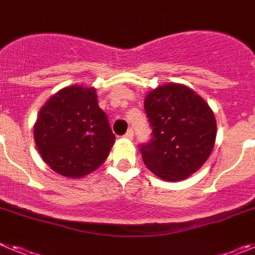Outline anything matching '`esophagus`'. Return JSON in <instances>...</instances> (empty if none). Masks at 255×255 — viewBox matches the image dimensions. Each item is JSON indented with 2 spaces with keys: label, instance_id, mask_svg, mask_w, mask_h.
<instances>
[{
  "label": "esophagus",
  "instance_id": "obj_1",
  "mask_svg": "<svg viewBox=\"0 0 255 255\" xmlns=\"http://www.w3.org/2000/svg\"><path fill=\"white\" fill-rule=\"evenodd\" d=\"M132 136H134V131H132V129H129V130H128V131H126L125 138L132 139Z\"/></svg>",
  "mask_w": 255,
  "mask_h": 255
}]
</instances>
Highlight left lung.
I'll return each mask as SVG.
<instances>
[{
    "label": "left lung",
    "mask_w": 255,
    "mask_h": 255,
    "mask_svg": "<svg viewBox=\"0 0 255 255\" xmlns=\"http://www.w3.org/2000/svg\"><path fill=\"white\" fill-rule=\"evenodd\" d=\"M144 110L153 135L140 145L145 166L166 181H181L197 172L213 150L217 134L208 103L186 85L168 83L145 96Z\"/></svg>",
    "instance_id": "left-lung-1"
}]
</instances>
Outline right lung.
Wrapping results in <instances>:
<instances>
[{"label": "right lung", "mask_w": 255, "mask_h": 255, "mask_svg": "<svg viewBox=\"0 0 255 255\" xmlns=\"http://www.w3.org/2000/svg\"><path fill=\"white\" fill-rule=\"evenodd\" d=\"M34 140L42 159L58 175L79 179L100 167L115 135L96 88L75 84L53 94L38 114Z\"/></svg>", "instance_id": "add662e5"}]
</instances>
